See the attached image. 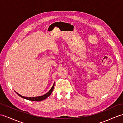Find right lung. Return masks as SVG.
I'll return each mask as SVG.
<instances>
[{
  "mask_svg": "<svg viewBox=\"0 0 123 123\" xmlns=\"http://www.w3.org/2000/svg\"><path fill=\"white\" fill-rule=\"evenodd\" d=\"M54 83L53 84V86H52V87L51 88V89L49 91V92H47L45 95H44L43 96H37V97H24V96H22V95H19V93H18L17 92H16L17 93V95L25 99H27V100H31V101H42V100H43L44 99H46L48 98V97L49 96L51 95V94L52 93V91H53V90L54 89Z\"/></svg>",
  "mask_w": 123,
  "mask_h": 123,
  "instance_id": "add662e5",
  "label": "right lung"
}]
</instances>
